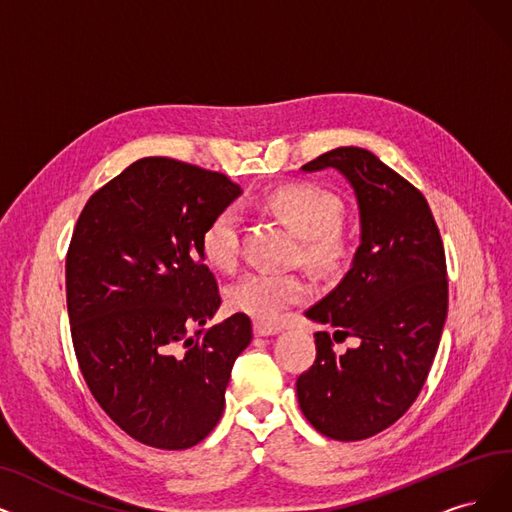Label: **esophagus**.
Wrapping results in <instances>:
<instances>
[{
    "label": "esophagus",
    "mask_w": 512,
    "mask_h": 512,
    "mask_svg": "<svg viewBox=\"0 0 512 512\" xmlns=\"http://www.w3.org/2000/svg\"><path fill=\"white\" fill-rule=\"evenodd\" d=\"M254 332H256L258 336H273V334H279V332H281V325L271 323V321H256V323H254Z\"/></svg>",
    "instance_id": "34e87169"
}]
</instances>
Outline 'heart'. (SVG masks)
I'll return each instance as SVG.
<instances>
[{
  "label": "heart",
  "instance_id": "1",
  "mask_svg": "<svg viewBox=\"0 0 512 512\" xmlns=\"http://www.w3.org/2000/svg\"><path fill=\"white\" fill-rule=\"evenodd\" d=\"M262 206L300 235L302 256L321 271L336 269L351 254L353 233L340 220L342 199L311 182H288L264 193ZM201 254L212 267L231 271L241 256V216L235 206L220 208L201 231ZM313 294L302 273L248 271L227 290L233 311L260 321L277 319L285 309Z\"/></svg>",
  "mask_w": 512,
  "mask_h": 512
}]
</instances>
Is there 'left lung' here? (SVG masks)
Segmentation results:
<instances>
[{"label":"left lung","instance_id":"obj_1","mask_svg":"<svg viewBox=\"0 0 512 512\" xmlns=\"http://www.w3.org/2000/svg\"><path fill=\"white\" fill-rule=\"evenodd\" d=\"M340 170L355 189L361 245L351 271L304 315L353 335L340 356L327 332L296 380L300 410L336 441H361L395 424L418 399L447 317V267L439 227L424 195L374 153L338 147L302 170Z\"/></svg>","mask_w":512,"mask_h":512}]
</instances>
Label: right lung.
I'll return each mask as SVG.
<instances>
[{
  "mask_svg": "<svg viewBox=\"0 0 512 512\" xmlns=\"http://www.w3.org/2000/svg\"><path fill=\"white\" fill-rule=\"evenodd\" d=\"M239 193L220 172L142 157L77 218L65 264L75 357L105 414L145 445L187 449L206 439L252 340L245 313L189 336L222 302L201 231Z\"/></svg>",
  "mask_w": 512,
  "mask_h": 512,
  "instance_id": "1",
  "label": "right lung"
}]
</instances>
